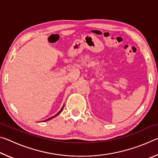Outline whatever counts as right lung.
<instances>
[{
    "label": "right lung",
    "mask_w": 158,
    "mask_h": 158,
    "mask_svg": "<svg viewBox=\"0 0 158 158\" xmlns=\"http://www.w3.org/2000/svg\"><path fill=\"white\" fill-rule=\"evenodd\" d=\"M63 106H64V105H63ZM63 107H62V109H60V111L59 112H58V114H56V115H55V116H52V117H51V118H48V119H47V120H46V121H48V120H50V119H52V118H54L55 116H58V114H59L60 113V112L63 111Z\"/></svg>",
    "instance_id": "obj_1"
}]
</instances>
